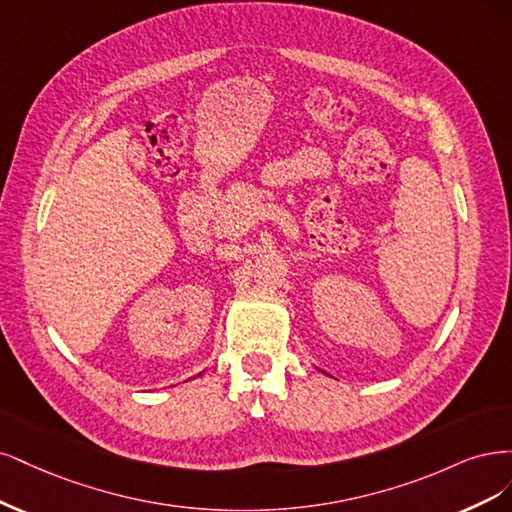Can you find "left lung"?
I'll return each mask as SVG.
<instances>
[{
	"instance_id": "8db88e82",
	"label": "left lung",
	"mask_w": 512,
	"mask_h": 512,
	"mask_svg": "<svg viewBox=\"0 0 512 512\" xmlns=\"http://www.w3.org/2000/svg\"><path fill=\"white\" fill-rule=\"evenodd\" d=\"M317 370H319V368H317ZM319 372H323V370H319ZM323 374H327V372H323ZM327 376H329V374H327Z\"/></svg>"
}]
</instances>
